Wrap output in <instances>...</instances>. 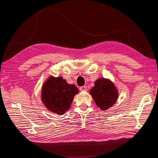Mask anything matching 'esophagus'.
<instances>
[{"label":"esophagus","mask_w":158,"mask_h":158,"mask_svg":"<svg viewBox=\"0 0 158 158\" xmlns=\"http://www.w3.org/2000/svg\"><path fill=\"white\" fill-rule=\"evenodd\" d=\"M80 90L81 91V92H84V91L87 90V87L85 86V85H84V86H82L80 88Z\"/></svg>","instance_id":"obj_1"}]
</instances>
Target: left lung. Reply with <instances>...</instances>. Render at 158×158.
I'll list each match as a JSON object with an SVG mask.
<instances>
[{
  "mask_svg": "<svg viewBox=\"0 0 158 158\" xmlns=\"http://www.w3.org/2000/svg\"><path fill=\"white\" fill-rule=\"evenodd\" d=\"M95 85L91 89L89 94L97 106L105 111L111 107L118 98V90L111 80L99 78L95 82Z\"/></svg>",
  "mask_w": 158,
  "mask_h": 158,
  "instance_id": "8db88e82",
  "label": "left lung"
}]
</instances>
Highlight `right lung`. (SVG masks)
Returning <instances> with one entry per match:
<instances>
[{"label": "right lung", "mask_w": 158, "mask_h": 158, "mask_svg": "<svg viewBox=\"0 0 158 158\" xmlns=\"http://www.w3.org/2000/svg\"><path fill=\"white\" fill-rule=\"evenodd\" d=\"M79 93L74 84H69L62 77L50 76L43 85L41 100L46 108L61 115L69 109L74 95Z\"/></svg>", "instance_id": "1"}]
</instances>
